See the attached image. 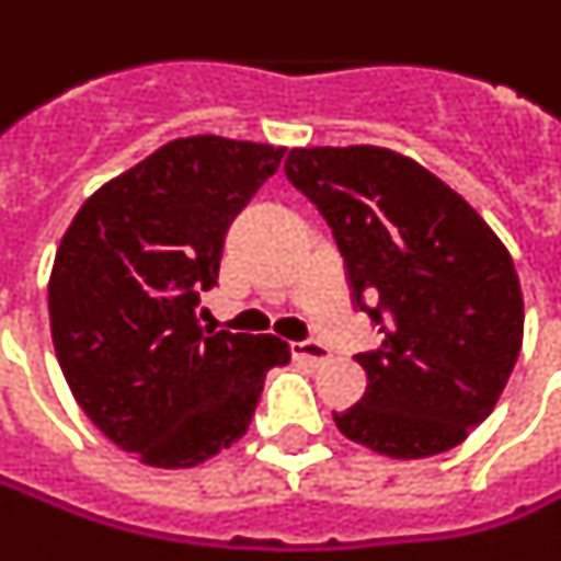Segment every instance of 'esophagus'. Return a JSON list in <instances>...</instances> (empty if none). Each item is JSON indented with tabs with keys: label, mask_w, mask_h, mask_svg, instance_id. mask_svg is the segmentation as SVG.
Segmentation results:
<instances>
[{
	"label": "esophagus",
	"mask_w": 561,
	"mask_h": 561,
	"mask_svg": "<svg viewBox=\"0 0 561 561\" xmlns=\"http://www.w3.org/2000/svg\"><path fill=\"white\" fill-rule=\"evenodd\" d=\"M291 355L297 362H307L312 367H321L324 362H331V352L328 346H321L319 340H300V343H291Z\"/></svg>",
	"instance_id": "1"
}]
</instances>
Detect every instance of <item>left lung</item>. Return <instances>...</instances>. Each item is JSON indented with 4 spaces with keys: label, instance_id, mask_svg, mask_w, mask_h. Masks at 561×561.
I'll list each match as a JSON object with an SVG mask.
<instances>
[{
    "label": "left lung",
    "instance_id": "obj_1",
    "mask_svg": "<svg viewBox=\"0 0 561 561\" xmlns=\"http://www.w3.org/2000/svg\"><path fill=\"white\" fill-rule=\"evenodd\" d=\"M285 175L328 221L352 300L382 334L355 355L367 391L334 413L336 428L389 458L458 446L495 410L523 348L511 252L471 203L389 148H291Z\"/></svg>",
    "mask_w": 561,
    "mask_h": 561
}]
</instances>
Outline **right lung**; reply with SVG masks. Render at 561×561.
Returning <instances> with one entry per match:
<instances>
[{
    "instance_id": "obj_1",
    "label": "right lung",
    "mask_w": 561,
    "mask_h": 561,
    "mask_svg": "<svg viewBox=\"0 0 561 561\" xmlns=\"http://www.w3.org/2000/svg\"><path fill=\"white\" fill-rule=\"evenodd\" d=\"M285 148L187 136L112 179L78 209L48 282L50 336L78 407L151 468H194L249 431L273 334L203 331L230 221Z\"/></svg>"
}]
</instances>
